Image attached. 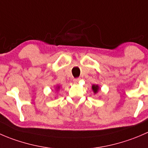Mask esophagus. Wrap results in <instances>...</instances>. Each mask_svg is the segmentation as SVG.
Segmentation results:
<instances>
[{"mask_svg": "<svg viewBox=\"0 0 148 148\" xmlns=\"http://www.w3.org/2000/svg\"><path fill=\"white\" fill-rule=\"evenodd\" d=\"M79 80H80V78H74L73 79V83H77V82L79 81Z\"/></svg>", "mask_w": 148, "mask_h": 148, "instance_id": "obj_1", "label": "esophagus"}]
</instances>
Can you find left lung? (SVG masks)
I'll list each match as a JSON object with an SVG mask.
<instances>
[{
    "instance_id": "8db88e82",
    "label": "left lung",
    "mask_w": 148,
    "mask_h": 148,
    "mask_svg": "<svg viewBox=\"0 0 148 148\" xmlns=\"http://www.w3.org/2000/svg\"><path fill=\"white\" fill-rule=\"evenodd\" d=\"M91 88H92V90H93V92L94 93V94H96V93H98V91L100 90V87H99V85H96V84L92 85Z\"/></svg>"
}]
</instances>
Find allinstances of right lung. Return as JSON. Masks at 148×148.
I'll return each mask as SVG.
<instances>
[{"mask_svg":"<svg viewBox=\"0 0 148 148\" xmlns=\"http://www.w3.org/2000/svg\"><path fill=\"white\" fill-rule=\"evenodd\" d=\"M60 86H55V89L56 90V91H58V90H60Z\"/></svg>","mask_w":148,"mask_h":148,"instance_id":"obj_1","label":"right lung"}]
</instances>
